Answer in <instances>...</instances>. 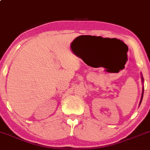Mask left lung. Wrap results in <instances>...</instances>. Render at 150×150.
<instances>
[{
  "label": "left lung",
  "instance_id": "1",
  "mask_svg": "<svg viewBox=\"0 0 150 150\" xmlns=\"http://www.w3.org/2000/svg\"><path fill=\"white\" fill-rule=\"evenodd\" d=\"M141 75H142V74H141ZM141 77H142V83H143V82H144V79H143V77H142V76ZM143 94H144V87H142V96H141V99H140V104H141V102H142V97H143Z\"/></svg>",
  "mask_w": 150,
  "mask_h": 150
}]
</instances>
